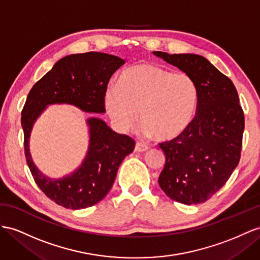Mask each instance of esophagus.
Segmentation results:
<instances>
[{"label": "esophagus", "instance_id": "34e87169", "mask_svg": "<svg viewBox=\"0 0 260 260\" xmlns=\"http://www.w3.org/2000/svg\"><path fill=\"white\" fill-rule=\"evenodd\" d=\"M148 149H149L148 146L143 144V143H136V145H135V151H137V152H143V151H146Z\"/></svg>", "mask_w": 260, "mask_h": 260}]
</instances>
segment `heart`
I'll return each mask as SVG.
<instances>
[{
    "instance_id": "obj_1",
    "label": "heart",
    "mask_w": 260,
    "mask_h": 260,
    "mask_svg": "<svg viewBox=\"0 0 260 260\" xmlns=\"http://www.w3.org/2000/svg\"><path fill=\"white\" fill-rule=\"evenodd\" d=\"M103 102L106 114L121 132L136 127L139 113L146 135L172 141L194 122L200 89L187 72L141 62L119 73L116 86L106 90Z\"/></svg>"
}]
</instances>
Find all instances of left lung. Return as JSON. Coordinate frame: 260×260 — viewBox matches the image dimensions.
Here are the masks:
<instances>
[{
    "instance_id": "left-lung-1",
    "label": "left lung",
    "mask_w": 260,
    "mask_h": 260,
    "mask_svg": "<svg viewBox=\"0 0 260 260\" xmlns=\"http://www.w3.org/2000/svg\"><path fill=\"white\" fill-rule=\"evenodd\" d=\"M152 54L189 73L200 89L198 113L189 129L159 144L166 156L159 185L177 202H205L229 180L241 158L245 119L237 90L202 56Z\"/></svg>"
}]
</instances>
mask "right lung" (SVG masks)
<instances>
[{
  "instance_id": "obj_1",
  "label": "right lung",
  "mask_w": 260,
  "mask_h": 260,
  "mask_svg": "<svg viewBox=\"0 0 260 260\" xmlns=\"http://www.w3.org/2000/svg\"><path fill=\"white\" fill-rule=\"evenodd\" d=\"M123 64L124 59L103 52L66 56L34 84L26 99L22 111L26 161L38 187L63 208L80 210L101 201L114 183L119 165L134 150L135 142L112 131L101 118L89 117V147L82 164L70 175L55 179L44 175L32 161L29 152L32 126L51 104H70L93 114L104 113L108 83Z\"/></svg>"
}]
</instances>
